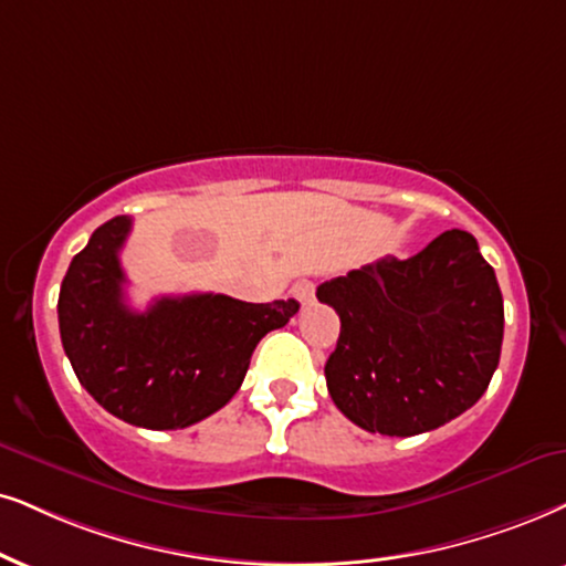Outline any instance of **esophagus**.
<instances>
[{
	"label": "esophagus",
	"mask_w": 566,
	"mask_h": 566,
	"mask_svg": "<svg viewBox=\"0 0 566 566\" xmlns=\"http://www.w3.org/2000/svg\"><path fill=\"white\" fill-rule=\"evenodd\" d=\"M292 295H295L303 305L313 303V295H316V284H313L311 279H297V282L292 284Z\"/></svg>",
	"instance_id": "34e87169"
}]
</instances>
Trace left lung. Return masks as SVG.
Listing matches in <instances>:
<instances>
[{
  "instance_id": "8db88e82",
  "label": "left lung",
  "mask_w": 566,
  "mask_h": 566,
  "mask_svg": "<svg viewBox=\"0 0 566 566\" xmlns=\"http://www.w3.org/2000/svg\"><path fill=\"white\" fill-rule=\"evenodd\" d=\"M342 321L326 386L370 433L418 436L470 410L504 339L496 274L470 232L449 230L412 259H381L316 290Z\"/></svg>"
}]
</instances>
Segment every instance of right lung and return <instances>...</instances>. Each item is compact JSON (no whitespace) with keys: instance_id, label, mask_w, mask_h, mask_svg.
<instances>
[{"instance_id":"obj_1","label":"right lung","mask_w":566,"mask_h":566,"mask_svg":"<svg viewBox=\"0 0 566 566\" xmlns=\"http://www.w3.org/2000/svg\"><path fill=\"white\" fill-rule=\"evenodd\" d=\"M130 230L133 219H109L70 263L56 303L64 355L114 418L151 431L188 428L230 402L255 345L287 324L300 303L206 292L133 311L119 263Z\"/></svg>"}]
</instances>
